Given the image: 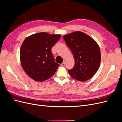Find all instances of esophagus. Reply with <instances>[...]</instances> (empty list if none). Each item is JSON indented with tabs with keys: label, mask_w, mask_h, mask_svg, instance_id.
<instances>
[{
	"label": "esophagus",
	"mask_w": 122,
	"mask_h": 122,
	"mask_svg": "<svg viewBox=\"0 0 122 122\" xmlns=\"http://www.w3.org/2000/svg\"><path fill=\"white\" fill-rule=\"evenodd\" d=\"M66 65V62L65 61H63V62L61 64V66H65Z\"/></svg>",
	"instance_id": "34e87169"
}]
</instances>
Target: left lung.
Segmentation results:
<instances>
[{
    "label": "left lung",
    "instance_id": "1",
    "mask_svg": "<svg viewBox=\"0 0 122 122\" xmlns=\"http://www.w3.org/2000/svg\"><path fill=\"white\" fill-rule=\"evenodd\" d=\"M64 39L75 61L74 67L68 70L70 75L80 81L90 79L97 72L100 65V49L97 43L80 31L65 35Z\"/></svg>",
    "mask_w": 122,
    "mask_h": 122
}]
</instances>
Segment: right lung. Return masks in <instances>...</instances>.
<instances>
[{"instance_id":"add662e5","label":"right lung","mask_w":122,"mask_h":122,"mask_svg":"<svg viewBox=\"0 0 122 122\" xmlns=\"http://www.w3.org/2000/svg\"><path fill=\"white\" fill-rule=\"evenodd\" d=\"M61 37L60 35L40 32L24 40L20 48V61L32 79L42 82L54 74L60 65L55 62L51 48Z\"/></svg>"}]
</instances>
